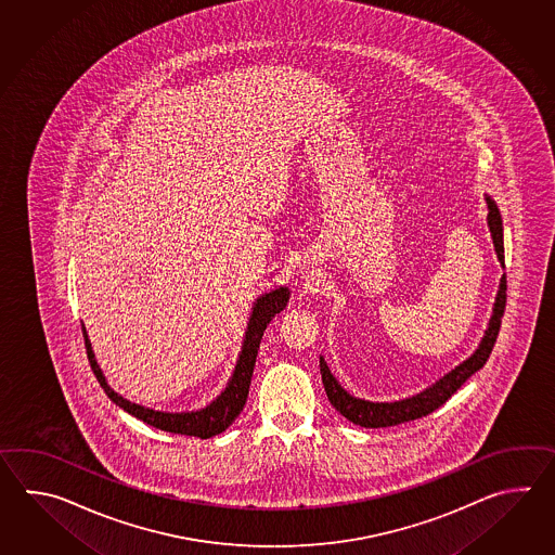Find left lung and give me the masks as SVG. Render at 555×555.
Instances as JSON below:
<instances>
[{
	"instance_id": "obj_1",
	"label": "left lung",
	"mask_w": 555,
	"mask_h": 555,
	"mask_svg": "<svg viewBox=\"0 0 555 555\" xmlns=\"http://www.w3.org/2000/svg\"><path fill=\"white\" fill-rule=\"evenodd\" d=\"M486 204H488V228H490V236L494 242L495 256L504 266L502 216H500L495 202L488 194H486ZM504 307H506V273L500 278L492 315H490L488 327L483 331L482 339L478 343L476 351L468 359H464L461 365L454 366L447 375L435 380L430 387L416 392L413 397L401 399V401L373 402L353 397L349 390L343 389L341 383L331 373L325 359L319 357L321 378H323L327 399L335 406V411H339L347 421H351L353 425L365 426V428L401 425V423H409V421L437 411L440 404H444L456 390L461 389L462 385L466 383V378L472 377L476 371H480L486 365L488 357L494 349L495 337H498L502 315H504Z\"/></svg>"
}]
</instances>
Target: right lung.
Here are the masks:
<instances>
[{
	"label": "right lung",
	"instance_id": "add662e5",
	"mask_svg": "<svg viewBox=\"0 0 555 555\" xmlns=\"http://www.w3.org/2000/svg\"><path fill=\"white\" fill-rule=\"evenodd\" d=\"M287 301H289V289L285 285H280L278 289H272L268 294H261L254 301L246 335H244L242 349L237 354L236 366H234L232 377L228 378V383H225V389L212 402H208L206 406H202L198 411H186V413L154 411L149 406L130 402L122 395H118L117 390L111 389V385L106 383L103 369L96 363V357H94L93 347H91V339H89L87 330H85V323L81 325V330H83L85 347H87V354H89V363L93 369L94 377L105 390L106 397L115 402L117 406H120L125 413L132 414L142 423L154 426L158 430L172 433V435L210 438L224 433L225 428L236 421L237 414L242 413L244 404L248 401L249 383H251V375H254V365H256V357H258L263 331L268 327V323L285 309Z\"/></svg>",
	"mask_w": 555,
	"mask_h": 555
}]
</instances>
